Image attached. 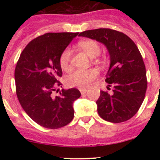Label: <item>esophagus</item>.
I'll list each match as a JSON object with an SVG mask.
<instances>
[{
	"label": "esophagus",
	"mask_w": 160,
	"mask_h": 160,
	"mask_svg": "<svg viewBox=\"0 0 160 160\" xmlns=\"http://www.w3.org/2000/svg\"><path fill=\"white\" fill-rule=\"evenodd\" d=\"M79 90H80L81 94H84V93H86L87 91H88V89H87V88H80Z\"/></svg>",
	"instance_id": "esophagus-1"
}]
</instances>
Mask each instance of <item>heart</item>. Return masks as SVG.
Listing matches in <instances>:
<instances>
[{"label":"heart","instance_id":"1","mask_svg":"<svg viewBox=\"0 0 160 160\" xmlns=\"http://www.w3.org/2000/svg\"><path fill=\"white\" fill-rule=\"evenodd\" d=\"M78 46L81 48L90 57L94 58L99 55L101 47L98 42L92 39L84 40L79 42ZM71 51L67 48L61 53L59 64L62 70H67L70 68ZM98 71L96 69L89 70H77L70 74L67 78V83L70 87H79L81 88H88L93 81L98 77Z\"/></svg>","mask_w":160,"mask_h":160}]
</instances>
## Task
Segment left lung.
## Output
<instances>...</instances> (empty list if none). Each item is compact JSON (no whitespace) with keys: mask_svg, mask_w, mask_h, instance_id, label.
Returning <instances> with one entry per match:
<instances>
[{"mask_svg":"<svg viewBox=\"0 0 160 160\" xmlns=\"http://www.w3.org/2000/svg\"><path fill=\"white\" fill-rule=\"evenodd\" d=\"M79 36L102 43L110 56L105 81L112 94L101 90L96 104L101 118L113 123L125 122L141 107L147 88L146 67L139 50L125 34L110 28L84 31Z\"/></svg>","mask_w":160,"mask_h":160,"instance_id":"left-lung-1","label":"left lung"}]
</instances>
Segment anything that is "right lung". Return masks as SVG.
Here are the masks:
<instances>
[{
  "instance_id": "obj_1",
  "label": "right lung",
  "mask_w": 160,
  "mask_h": 160,
  "mask_svg": "<svg viewBox=\"0 0 160 160\" xmlns=\"http://www.w3.org/2000/svg\"><path fill=\"white\" fill-rule=\"evenodd\" d=\"M79 32L46 33L31 41L19 57L14 71L16 93L22 108L44 128H59L72 120V104L81 93L76 88L53 97L62 77L61 53Z\"/></svg>"
}]
</instances>
